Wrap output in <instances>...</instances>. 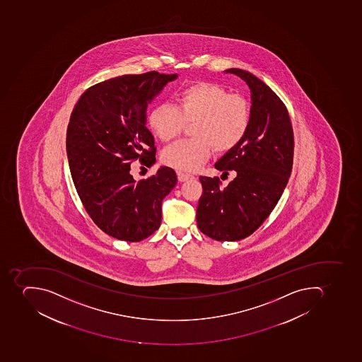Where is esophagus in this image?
Segmentation results:
<instances>
[{
  "label": "esophagus",
  "instance_id": "esophagus-1",
  "mask_svg": "<svg viewBox=\"0 0 362 362\" xmlns=\"http://www.w3.org/2000/svg\"><path fill=\"white\" fill-rule=\"evenodd\" d=\"M189 179H194V175H191V174L188 173H182V172H177V180H179L180 182H185V181H188Z\"/></svg>",
  "mask_w": 362,
  "mask_h": 362
}]
</instances>
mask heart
<instances>
[{"label":"heart","instance_id":"heart-1","mask_svg":"<svg viewBox=\"0 0 362 362\" xmlns=\"http://www.w3.org/2000/svg\"><path fill=\"white\" fill-rule=\"evenodd\" d=\"M177 102V107L158 104L148 117L151 132L164 143L180 136L187 123H194V139L180 140L163 151L162 160L170 168L197 171L211 157L213 147L217 151H230L248 132L250 103L217 83L190 85L180 91Z\"/></svg>","mask_w":362,"mask_h":362}]
</instances>
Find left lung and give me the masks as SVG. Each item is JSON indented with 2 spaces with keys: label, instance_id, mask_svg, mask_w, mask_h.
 Listing matches in <instances>:
<instances>
[{
  "label": "left lung",
  "instance_id": "8db88e82",
  "mask_svg": "<svg viewBox=\"0 0 362 362\" xmlns=\"http://www.w3.org/2000/svg\"><path fill=\"white\" fill-rule=\"evenodd\" d=\"M225 72L241 78L250 89V126L243 141L215 163L223 174L235 172L228 187L221 188L218 177H199L197 225L211 239L239 241L269 216L288 185L293 130L288 110L264 81L241 69Z\"/></svg>",
  "mask_w": 362,
  "mask_h": 362
}]
</instances>
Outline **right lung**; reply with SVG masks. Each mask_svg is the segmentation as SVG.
<instances>
[{
	"mask_svg": "<svg viewBox=\"0 0 362 362\" xmlns=\"http://www.w3.org/2000/svg\"><path fill=\"white\" fill-rule=\"evenodd\" d=\"M177 74H126L97 83L74 106L66 155L74 187L95 224L115 239L138 243L158 230L162 200L177 185L168 166L136 182L130 165L151 166L155 141L147 107Z\"/></svg>",
	"mask_w": 362,
	"mask_h": 362,
	"instance_id": "1",
	"label": "right lung"
}]
</instances>
